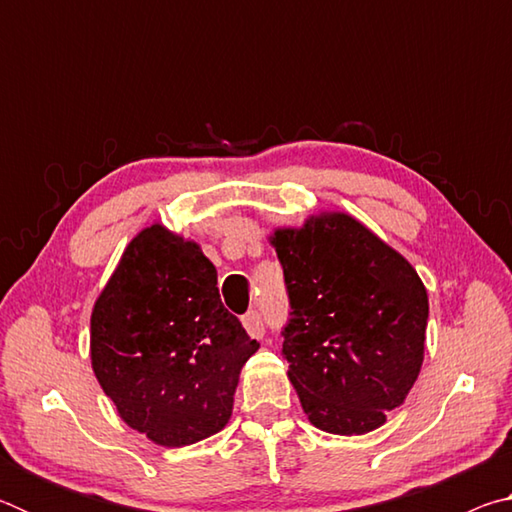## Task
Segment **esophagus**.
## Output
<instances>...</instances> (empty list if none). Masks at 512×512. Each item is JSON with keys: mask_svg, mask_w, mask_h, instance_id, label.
Wrapping results in <instances>:
<instances>
[{"mask_svg": "<svg viewBox=\"0 0 512 512\" xmlns=\"http://www.w3.org/2000/svg\"><path fill=\"white\" fill-rule=\"evenodd\" d=\"M241 323H244V327H246V332L253 336V339H262L264 336V332H266V327H264V318H262V314H259L257 309H253V311H248V314L241 318Z\"/></svg>", "mask_w": 512, "mask_h": 512, "instance_id": "1", "label": "esophagus"}]
</instances>
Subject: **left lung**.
Returning <instances> with one entry per match:
<instances>
[{
	"instance_id": "1",
	"label": "left lung",
	"mask_w": 512,
	"mask_h": 512,
	"mask_svg": "<svg viewBox=\"0 0 512 512\" xmlns=\"http://www.w3.org/2000/svg\"><path fill=\"white\" fill-rule=\"evenodd\" d=\"M289 293L282 354L309 422L361 436L420 375L429 298L415 268L343 212L271 237Z\"/></svg>"
}]
</instances>
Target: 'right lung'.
Here are the masks:
<instances>
[{"label":"right lung","instance_id":"right-lung-1","mask_svg":"<svg viewBox=\"0 0 512 512\" xmlns=\"http://www.w3.org/2000/svg\"><path fill=\"white\" fill-rule=\"evenodd\" d=\"M257 348L223 307L201 246L160 223L126 246L90 318L103 393L162 447L194 445L228 424L239 372Z\"/></svg>","mask_w":512,"mask_h":512}]
</instances>
